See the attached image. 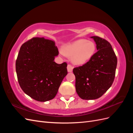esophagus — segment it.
Listing matches in <instances>:
<instances>
[{
	"mask_svg": "<svg viewBox=\"0 0 133 133\" xmlns=\"http://www.w3.org/2000/svg\"><path fill=\"white\" fill-rule=\"evenodd\" d=\"M67 69H68V71L69 72V73H70V72H72V71H73V67L71 65H70V64H69V65H68Z\"/></svg>",
	"mask_w": 133,
	"mask_h": 133,
	"instance_id": "1",
	"label": "esophagus"
}]
</instances>
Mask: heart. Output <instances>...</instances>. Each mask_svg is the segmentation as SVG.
<instances>
[{
  "instance_id": "1",
  "label": "heart",
  "mask_w": 133,
  "mask_h": 133,
  "mask_svg": "<svg viewBox=\"0 0 133 133\" xmlns=\"http://www.w3.org/2000/svg\"><path fill=\"white\" fill-rule=\"evenodd\" d=\"M96 50L95 44L85 39H79L63 47V53L71 57V61L75 65H83L94 55Z\"/></svg>"
}]
</instances>
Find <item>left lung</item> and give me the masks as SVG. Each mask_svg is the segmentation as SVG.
Wrapping results in <instances>:
<instances>
[{
	"mask_svg": "<svg viewBox=\"0 0 133 133\" xmlns=\"http://www.w3.org/2000/svg\"><path fill=\"white\" fill-rule=\"evenodd\" d=\"M94 39L97 52L83 66L75 68V89L80 98L94 100L102 96L114 82L117 58L111 44L96 36Z\"/></svg>",
	"mask_w": 133,
	"mask_h": 133,
	"instance_id": "left-lung-1",
	"label": "left lung"
}]
</instances>
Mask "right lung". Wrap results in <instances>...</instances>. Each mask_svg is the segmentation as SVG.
Segmentation results:
<instances>
[{"mask_svg":"<svg viewBox=\"0 0 133 133\" xmlns=\"http://www.w3.org/2000/svg\"><path fill=\"white\" fill-rule=\"evenodd\" d=\"M59 54L54 42L33 38L20 49L15 67L18 82L26 94L39 102L53 99L67 75V64L56 63Z\"/></svg>","mask_w":133,"mask_h":133,"instance_id":"obj_1","label":"right lung"}]
</instances>
